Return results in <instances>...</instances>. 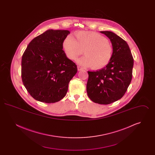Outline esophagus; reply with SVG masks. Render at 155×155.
Instances as JSON below:
<instances>
[{
  "instance_id": "esophagus-1",
  "label": "esophagus",
  "mask_w": 155,
  "mask_h": 155,
  "mask_svg": "<svg viewBox=\"0 0 155 155\" xmlns=\"http://www.w3.org/2000/svg\"><path fill=\"white\" fill-rule=\"evenodd\" d=\"M77 68H78V71H81V70H83V68L80 66H77Z\"/></svg>"
}]
</instances>
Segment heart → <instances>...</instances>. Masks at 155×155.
<instances>
[{"mask_svg":"<svg viewBox=\"0 0 155 155\" xmlns=\"http://www.w3.org/2000/svg\"><path fill=\"white\" fill-rule=\"evenodd\" d=\"M77 39L67 35L63 42V48L67 56L75 60L82 54L85 55L77 60V63L84 67L92 66L94 69H101L110 61L113 48L107 39L94 32L78 31L75 33Z\"/></svg>","mask_w":155,"mask_h":155,"instance_id":"obj_1","label":"heart"}]
</instances>
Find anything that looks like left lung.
Segmentation results:
<instances>
[{"label":"left lung","instance_id":"obj_1","mask_svg":"<svg viewBox=\"0 0 155 155\" xmlns=\"http://www.w3.org/2000/svg\"><path fill=\"white\" fill-rule=\"evenodd\" d=\"M112 45L110 61L103 68L88 71L87 94L94 102L108 104L124 96L130 85L133 74L134 59L128 45L111 31H101Z\"/></svg>","mask_w":155,"mask_h":155}]
</instances>
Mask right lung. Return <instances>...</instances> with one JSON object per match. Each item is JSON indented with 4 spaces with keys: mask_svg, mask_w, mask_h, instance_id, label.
I'll use <instances>...</instances> for the list:
<instances>
[{
    "mask_svg": "<svg viewBox=\"0 0 155 155\" xmlns=\"http://www.w3.org/2000/svg\"><path fill=\"white\" fill-rule=\"evenodd\" d=\"M68 30H47L34 38L23 53L21 77L31 96L44 103H55L66 96L68 84L77 72L63 51Z\"/></svg>",
    "mask_w": 155,
    "mask_h": 155,
    "instance_id": "right-lung-1",
    "label": "right lung"
}]
</instances>
